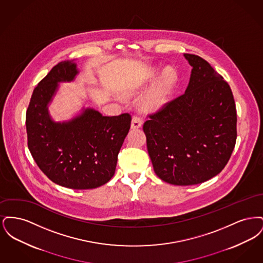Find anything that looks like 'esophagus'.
Instances as JSON below:
<instances>
[{
    "label": "esophagus",
    "mask_w": 263,
    "mask_h": 263,
    "mask_svg": "<svg viewBox=\"0 0 263 263\" xmlns=\"http://www.w3.org/2000/svg\"><path fill=\"white\" fill-rule=\"evenodd\" d=\"M142 126V120L138 116H133L132 121H131V128L132 129H138Z\"/></svg>",
    "instance_id": "obj_1"
}]
</instances>
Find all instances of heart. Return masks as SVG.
<instances>
[{
  "instance_id": "obj_1",
  "label": "heart",
  "mask_w": 263,
  "mask_h": 263,
  "mask_svg": "<svg viewBox=\"0 0 263 263\" xmlns=\"http://www.w3.org/2000/svg\"><path fill=\"white\" fill-rule=\"evenodd\" d=\"M156 69H147L139 77L137 82L124 88L123 93L131 98L136 96L141 90L142 85L150 82L157 76ZM177 82V75L174 68L167 67L159 77L155 85L147 91L140 101L141 108L146 112H155L163 108L172 99Z\"/></svg>"
}]
</instances>
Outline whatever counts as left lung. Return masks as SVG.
<instances>
[{
    "label": "left lung",
    "mask_w": 263,
    "mask_h": 263,
    "mask_svg": "<svg viewBox=\"0 0 263 263\" xmlns=\"http://www.w3.org/2000/svg\"><path fill=\"white\" fill-rule=\"evenodd\" d=\"M192 67L185 92L143 126L154 171L174 185H193L220 174L237 140L232 89L209 63L183 54Z\"/></svg>",
    "instance_id": "obj_1"
}]
</instances>
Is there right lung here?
<instances>
[{
    "label": "right lung",
    "mask_w": 263,
    "mask_h": 263,
    "mask_svg": "<svg viewBox=\"0 0 263 263\" xmlns=\"http://www.w3.org/2000/svg\"><path fill=\"white\" fill-rule=\"evenodd\" d=\"M79 74L74 60L58 63L38 83L26 111L27 145L35 163L54 183L72 189H92L108 182L130 125L128 113L103 116L83 107L67 121L56 122L49 104L60 83Z\"/></svg>",
    "instance_id": "1"
}]
</instances>
